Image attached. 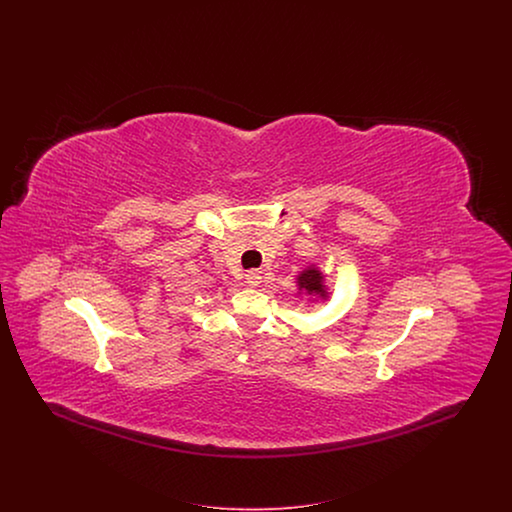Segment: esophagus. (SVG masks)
<instances>
[{
    "label": "esophagus",
    "mask_w": 512,
    "mask_h": 512,
    "mask_svg": "<svg viewBox=\"0 0 512 512\" xmlns=\"http://www.w3.org/2000/svg\"><path fill=\"white\" fill-rule=\"evenodd\" d=\"M245 284H247L249 288H259V284H261V272H257V270L249 272V274L245 276Z\"/></svg>",
    "instance_id": "1"
}]
</instances>
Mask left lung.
Returning <instances> with one entry per match:
<instances>
[{"mask_svg": "<svg viewBox=\"0 0 512 512\" xmlns=\"http://www.w3.org/2000/svg\"><path fill=\"white\" fill-rule=\"evenodd\" d=\"M324 274L322 270L311 263L303 268L297 276H295V284H297V295H305L309 301H326L330 297L328 286L324 282Z\"/></svg>", "mask_w": 512, "mask_h": 512, "instance_id": "1", "label": "left lung"}]
</instances>
